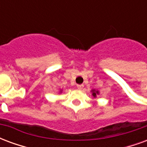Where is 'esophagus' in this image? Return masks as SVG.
I'll list each match as a JSON object with an SVG mask.
<instances>
[{
    "label": "esophagus",
    "instance_id": "esophagus-1",
    "mask_svg": "<svg viewBox=\"0 0 147 147\" xmlns=\"http://www.w3.org/2000/svg\"><path fill=\"white\" fill-rule=\"evenodd\" d=\"M83 87H84L83 84H78V85H77V88H78L79 90L83 89Z\"/></svg>",
    "mask_w": 147,
    "mask_h": 147
}]
</instances>
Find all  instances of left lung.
Wrapping results in <instances>:
<instances>
[{"label":"left lung","mask_w":147,"mask_h":147,"mask_svg":"<svg viewBox=\"0 0 147 147\" xmlns=\"http://www.w3.org/2000/svg\"><path fill=\"white\" fill-rule=\"evenodd\" d=\"M91 93H92V96L94 97V98H97V96L99 94H100L99 90H95V89L91 90Z\"/></svg>","instance_id":"obj_1"}]
</instances>
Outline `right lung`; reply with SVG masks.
Here are the masks:
<instances>
[{
	"mask_svg": "<svg viewBox=\"0 0 147 147\" xmlns=\"http://www.w3.org/2000/svg\"><path fill=\"white\" fill-rule=\"evenodd\" d=\"M59 93H60V94H61V93H62V90H59Z\"/></svg>",
	"mask_w": 147,
	"mask_h": 147,
	"instance_id": "add662e5",
	"label": "right lung"
}]
</instances>
